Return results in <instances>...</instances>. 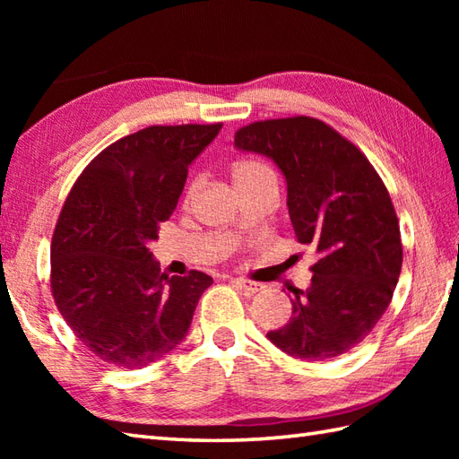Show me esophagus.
I'll return each instance as SVG.
<instances>
[{
	"label": "esophagus",
	"instance_id": "obj_1",
	"mask_svg": "<svg viewBox=\"0 0 459 459\" xmlns=\"http://www.w3.org/2000/svg\"><path fill=\"white\" fill-rule=\"evenodd\" d=\"M237 286L240 290H245L247 294H258V291L264 290V286L258 284V281H252V280H247V278H237Z\"/></svg>",
	"mask_w": 459,
	"mask_h": 459
}]
</instances>
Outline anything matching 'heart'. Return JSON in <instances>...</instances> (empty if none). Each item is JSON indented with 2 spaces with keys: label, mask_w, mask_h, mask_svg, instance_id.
Wrapping results in <instances>:
<instances>
[{
  "label": "heart",
  "mask_w": 459,
  "mask_h": 459,
  "mask_svg": "<svg viewBox=\"0 0 459 459\" xmlns=\"http://www.w3.org/2000/svg\"><path fill=\"white\" fill-rule=\"evenodd\" d=\"M268 175H272V171L260 161H238L235 168H232V181L235 183L258 179V178H268Z\"/></svg>",
  "instance_id": "heart-1"
}]
</instances>
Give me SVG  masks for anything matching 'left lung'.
Returning a JSON list of instances; mask_svg holds the SVG:
<instances>
[{
    "label": "left lung",
    "mask_w": 459,
    "mask_h": 459,
    "mask_svg": "<svg viewBox=\"0 0 459 459\" xmlns=\"http://www.w3.org/2000/svg\"><path fill=\"white\" fill-rule=\"evenodd\" d=\"M235 148L276 163L296 238L319 255L311 284L294 290L290 321L266 337L301 360L347 353L383 317L403 268L385 183L353 143L307 116L245 126Z\"/></svg>",
    "instance_id": "obj_1"
}]
</instances>
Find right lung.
<instances>
[{
  "mask_svg": "<svg viewBox=\"0 0 459 459\" xmlns=\"http://www.w3.org/2000/svg\"><path fill=\"white\" fill-rule=\"evenodd\" d=\"M221 128L152 126L126 135L68 193L51 242V288L66 325L106 363L143 368L187 337L212 278L199 270L169 278L148 247Z\"/></svg>",
  "mask_w": 459,
  "mask_h": 459,
  "instance_id": "right-lung-1",
  "label": "right lung"
}]
</instances>
